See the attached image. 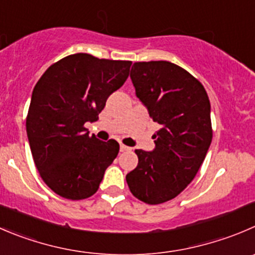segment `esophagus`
Returning a JSON list of instances; mask_svg holds the SVG:
<instances>
[{"mask_svg": "<svg viewBox=\"0 0 255 255\" xmlns=\"http://www.w3.org/2000/svg\"><path fill=\"white\" fill-rule=\"evenodd\" d=\"M120 150H121V152H126V150H130V148L127 147V145H125V144H121L120 145Z\"/></svg>", "mask_w": 255, "mask_h": 255, "instance_id": "34e87169", "label": "esophagus"}]
</instances>
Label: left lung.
<instances>
[{
    "label": "left lung",
    "instance_id": "8db88e82",
    "mask_svg": "<svg viewBox=\"0 0 255 255\" xmlns=\"http://www.w3.org/2000/svg\"><path fill=\"white\" fill-rule=\"evenodd\" d=\"M130 80L160 128L154 149H135L138 164L126 180L139 201L164 203L185 189L206 158L213 137L211 102L202 83L172 62H135Z\"/></svg>",
    "mask_w": 255,
    "mask_h": 255
}]
</instances>
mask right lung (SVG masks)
<instances>
[{"label":"right lung","mask_w":255,"mask_h":255,"mask_svg":"<svg viewBox=\"0 0 255 255\" xmlns=\"http://www.w3.org/2000/svg\"><path fill=\"white\" fill-rule=\"evenodd\" d=\"M130 61L76 53L47 68L32 92L26 120L34 164L43 182L63 198L78 201L98 190L120 152L85 128L128 78Z\"/></svg>","instance_id":"1"}]
</instances>
